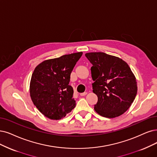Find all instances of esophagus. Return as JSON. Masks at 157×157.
<instances>
[{
	"label": "esophagus",
	"instance_id": "34e87169",
	"mask_svg": "<svg viewBox=\"0 0 157 157\" xmlns=\"http://www.w3.org/2000/svg\"><path fill=\"white\" fill-rule=\"evenodd\" d=\"M86 94H87V92H83V93H81L80 94V96H85V95H86Z\"/></svg>",
	"mask_w": 157,
	"mask_h": 157
}]
</instances>
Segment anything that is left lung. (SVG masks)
Wrapping results in <instances>:
<instances>
[{
  "mask_svg": "<svg viewBox=\"0 0 157 157\" xmlns=\"http://www.w3.org/2000/svg\"><path fill=\"white\" fill-rule=\"evenodd\" d=\"M85 56L92 65V92L98 96L95 111L109 118L123 114L134 101L138 89L128 64L103 52H90Z\"/></svg>",
  "mask_w": 157,
  "mask_h": 157,
  "instance_id": "1",
  "label": "left lung"
}]
</instances>
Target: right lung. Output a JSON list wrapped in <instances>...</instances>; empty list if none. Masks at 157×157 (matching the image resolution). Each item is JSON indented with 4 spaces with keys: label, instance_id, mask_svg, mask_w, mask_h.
Wrapping results in <instances>:
<instances>
[{
    "label": "right lung",
    "instance_id": "obj_1",
    "mask_svg": "<svg viewBox=\"0 0 157 157\" xmlns=\"http://www.w3.org/2000/svg\"><path fill=\"white\" fill-rule=\"evenodd\" d=\"M83 52L47 59L38 65L30 84L31 99L39 111L51 120H61L75 106L71 74Z\"/></svg>",
    "mask_w": 157,
    "mask_h": 157
}]
</instances>
